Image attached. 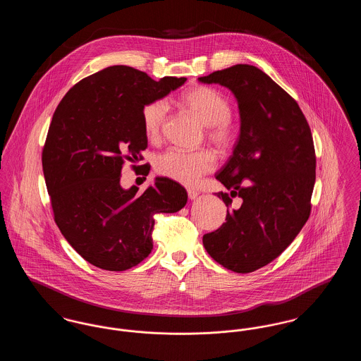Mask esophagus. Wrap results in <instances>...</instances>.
I'll list each match as a JSON object with an SVG mask.
<instances>
[{"mask_svg":"<svg viewBox=\"0 0 361 361\" xmlns=\"http://www.w3.org/2000/svg\"><path fill=\"white\" fill-rule=\"evenodd\" d=\"M199 196V192L197 190H193V189H188V197L190 200H195L196 197Z\"/></svg>","mask_w":361,"mask_h":361,"instance_id":"1","label":"esophagus"}]
</instances>
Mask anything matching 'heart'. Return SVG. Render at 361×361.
<instances>
[{"label":"heart","mask_w":361,"mask_h":361,"mask_svg":"<svg viewBox=\"0 0 361 361\" xmlns=\"http://www.w3.org/2000/svg\"><path fill=\"white\" fill-rule=\"evenodd\" d=\"M181 104L206 126L208 140L219 150H227L234 142L237 127L231 118V106L222 93L212 87L196 86L188 90ZM169 106L166 100L149 102L142 109V124L149 140H158L166 124ZM216 166V158L209 150L184 152L169 149L155 158L157 173L187 187L199 184L204 174Z\"/></svg>","instance_id":"b5f03b06"}]
</instances>
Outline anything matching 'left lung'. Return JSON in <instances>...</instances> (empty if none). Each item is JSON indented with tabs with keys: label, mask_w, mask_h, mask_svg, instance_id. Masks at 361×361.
I'll use <instances>...</instances> for the list:
<instances>
[{
	"label": "left lung",
	"mask_w": 361,
	"mask_h": 361,
	"mask_svg": "<svg viewBox=\"0 0 361 361\" xmlns=\"http://www.w3.org/2000/svg\"><path fill=\"white\" fill-rule=\"evenodd\" d=\"M233 92L240 133L233 155L215 177L226 222L203 237L207 253L224 268L249 274L279 257L307 222L315 183L314 142L302 109L262 70L235 65L199 78Z\"/></svg>",
	"instance_id": "left-lung-1"
}]
</instances>
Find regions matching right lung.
Here are the masks:
<instances>
[{"label": "right lung", "instance_id": "add662e5", "mask_svg": "<svg viewBox=\"0 0 361 361\" xmlns=\"http://www.w3.org/2000/svg\"><path fill=\"white\" fill-rule=\"evenodd\" d=\"M154 81L130 66H109L73 86L56 106L42 154L55 224L73 249L105 271H126L152 253L154 214L187 204L184 187L157 177L142 195L123 189L124 159L147 147L142 109L184 85Z\"/></svg>", "mask_w": 361, "mask_h": 361}]
</instances>
